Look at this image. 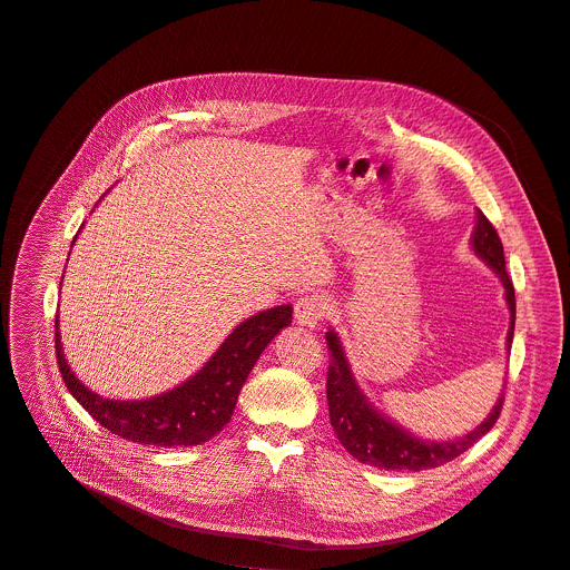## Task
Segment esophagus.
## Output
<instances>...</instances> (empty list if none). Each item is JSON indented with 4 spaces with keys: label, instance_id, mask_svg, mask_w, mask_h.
Returning a JSON list of instances; mask_svg holds the SVG:
<instances>
[{
    "label": "esophagus",
    "instance_id": "obj_1",
    "mask_svg": "<svg viewBox=\"0 0 570 570\" xmlns=\"http://www.w3.org/2000/svg\"><path fill=\"white\" fill-rule=\"evenodd\" d=\"M327 313H330V302L317 292L302 296L294 306V320L299 322L302 327H317V324L327 317Z\"/></svg>",
    "mask_w": 570,
    "mask_h": 570
}]
</instances>
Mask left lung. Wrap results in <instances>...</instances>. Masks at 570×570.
Returning <instances> with one entry per match:
<instances>
[{"label":"left lung","mask_w":570,"mask_h":570,"mask_svg":"<svg viewBox=\"0 0 570 570\" xmlns=\"http://www.w3.org/2000/svg\"><path fill=\"white\" fill-rule=\"evenodd\" d=\"M473 253L490 266L501 278L505 289V302L510 311V330L505 336V347L512 345L514 334V287L505 274L503 243L484 218L482 210L475 213V229L471 236ZM330 345V371H327V401L330 420L341 445L362 464L385 469V471H424L443 466L459 454H464L478 439L490 431L503 409V394L494 403L492 413L487 415L473 431L452 441H429L415 433L405 431L387 415H383L360 390L355 375H352L350 362L345 357L343 343L334 330L327 332Z\"/></svg>","instance_id":"1"}]
</instances>
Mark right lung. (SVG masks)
Instances as JSON below:
<instances>
[{
	"label": "right lung",
	"mask_w": 570,
	"mask_h": 570,
	"mask_svg": "<svg viewBox=\"0 0 570 570\" xmlns=\"http://www.w3.org/2000/svg\"><path fill=\"white\" fill-rule=\"evenodd\" d=\"M289 304L248 317L183 385L139 401L106 399L78 381L65 360L60 320H56V352L67 390L104 429L141 445H202L215 433H220L232 420L248 373L257 364L264 347L281 334V330L289 327Z\"/></svg>",
	"instance_id": "right-lung-1"
}]
</instances>
